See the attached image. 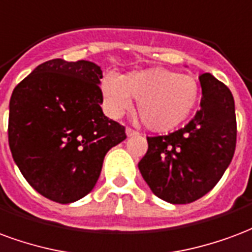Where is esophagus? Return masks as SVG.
<instances>
[{
	"instance_id": "34e87169",
	"label": "esophagus",
	"mask_w": 252,
	"mask_h": 252,
	"mask_svg": "<svg viewBox=\"0 0 252 252\" xmlns=\"http://www.w3.org/2000/svg\"><path fill=\"white\" fill-rule=\"evenodd\" d=\"M126 134H127L128 137H131V135H135V134H138V131H137V130H134L133 127L127 126V127H126Z\"/></svg>"
}]
</instances>
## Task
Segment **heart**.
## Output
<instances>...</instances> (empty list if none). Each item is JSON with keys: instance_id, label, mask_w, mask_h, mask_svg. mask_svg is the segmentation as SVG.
I'll return each instance as SVG.
<instances>
[{"instance_id": "obj_1", "label": "heart", "mask_w": 252, "mask_h": 252, "mask_svg": "<svg viewBox=\"0 0 252 252\" xmlns=\"http://www.w3.org/2000/svg\"><path fill=\"white\" fill-rule=\"evenodd\" d=\"M104 106L119 117L138 100L141 121L150 130L168 131L192 115L200 100V86L189 75L166 68L135 71L122 78H106L102 83Z\"/></svg>"}]
</instances>
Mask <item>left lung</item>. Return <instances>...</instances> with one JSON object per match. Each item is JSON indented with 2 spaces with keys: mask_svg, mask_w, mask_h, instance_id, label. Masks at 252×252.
Returning a JSON list of instances; mask_svg holds the SVG:
<instances>
[{
  "mask_svg": "<svg viewBox=\"0 0 252 252\" xmlns=\"http://www.w3.org/2000/svg\"><path fill=\"white\" fill-rule=\"evenodd\" d=\"M201 108L184 127L148 138L139 172L156 196L193 203L219 183L236 148V115L229 88L211 73L200 75Z\"/></svg>",
  "mask_w": 252,
  "mask_h": 252,
  "instance_id": "obj_1",
  "label": "left lung"
}]
</instances>
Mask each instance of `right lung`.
<instances>
[{"label":"right lung","mask_w":252,"mask_h":252,"mask_svg":"<svg viewBox=\"0 0 252 252\" xmlns=\"http://www.w3.org/2000/svg\"><path fill=\"white\" fill-rule=\"evenodd\" d=\"M100 79L95 63L52 59L13 90V159L29 185L52 201L73 203L90 193L106 153L126 138L125 126L102 111Z\"/></svg>","instance_id":"add662e5"}]
</instances>
